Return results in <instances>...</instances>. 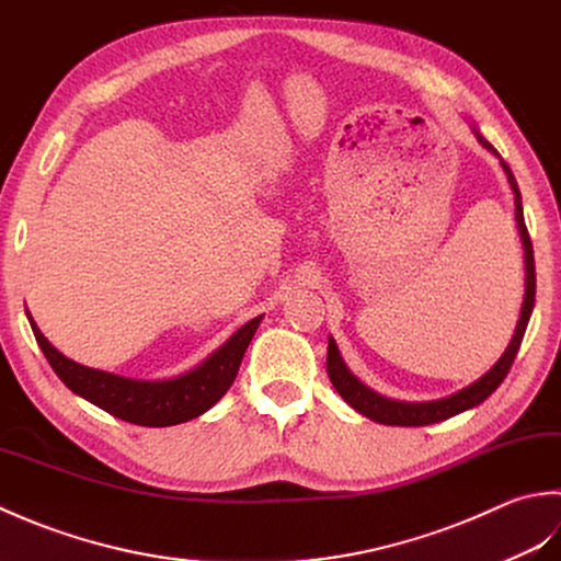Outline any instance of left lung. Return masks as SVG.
<instances>
[{"mask_svg":"<svg viewBox=\"0 0 561 561\" xmlns=\"http://www.w3.org/2000/svg\"><path fill=\"white\" fill-rule=\"evenodd\" d=\"M477 133V130H474ZM477 140L482 142L489 152H494V145H491L484 135L477 133ZM504 171L508 174V184L513 188V196H516V220H518V230L523 239V249H525V297H523V310L520 319L516 327V334H513L508 348L504 351V356L499 358V363L491 368L486 375L479 377L477 382H472L465 390L455 392L445 399H436V402H421V404H407V402H394V399H387L382 394L373 392L370 387H365L358 377H353L351 370L344 365L339 356V348L334 344V339H329V348H327V375L331 385L336 387V392L346 399V402L360 411L363 416H368L377 424H387V426H428V424H438V421L450 419L460 411L472 409L477 404H482L484 399L496 390V387L504 382V377L508 375L513 360H516V353L520 348V341L525 336V329H528L530 314H533V305H535V256H533V242L528 234V227H525V217H523V203H520V191L516 184V176L506 162Z\"/></svg>","mask_w":561,"mask_h":561,"instance_id":"1","label":"left lung"}]
</instances>
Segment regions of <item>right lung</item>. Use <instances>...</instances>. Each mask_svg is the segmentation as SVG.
<instances>
[{
    "label": "right lung",
    "mask_w": 561,
    "mask_h": 561,
    "mask_svg": "<svg viewBox=\"0 0 561 561\" xmlns=\"http://www.w3.org/2000/svg\"><path fill=\"white\" fill-rule=\"evenodd\" d=\"M28 322L36 336L43 356L48 358L50 368L57 377L87 402L108 411L111 416L128 421L137 426H176L201 416L208 411L220 397L230 390L234 382L239 363L244 358V351L256 334L261 314L247 322L242 329L227 339V344L217 348L210 358H205L198 368H193L174 380H128V377L87 368L62 356L48 339L41 334V329L28 314Z\"/></svg>",
    "instance_id": "add662e5"
}]
</instances>
